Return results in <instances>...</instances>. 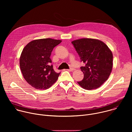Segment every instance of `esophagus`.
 Here are the masks:
<instances>
[{
	"label": "esophagus",
	"mask_w": 132,
	"mask_h": 132,
	"mask_svg": "<svg viewBox=\"0 0 132 132\" xmlns=\"http://www.w3.org/2000/svg\"><path fill=\"white\" fill-rule=\"evenodd\" d=\"M67 70H68V71H73V70H74V68H70V69H66Z\"/></svg>",
	"instance_id": "34e87169"
}]
</instances>
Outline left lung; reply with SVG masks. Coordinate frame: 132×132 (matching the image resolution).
<instances>
[{
	"instance_id": "obj_1",
	"label": "left lung",
	"mask_w": 132,
	"mask_h": 132,
	"mask_svg": "<svg viewBox=\"0 0 132 132\" xmlns=\"http://www.w3.org/2000/svg\"><path fill=\"white\" fill-rule=\"evenodd\" d=\"M85 66L80 67L83 79L77 82L86 90L100 87L109 78L113 66V54L102 41L83 38L71 42Z\"/></svg>"
}]
</instances>
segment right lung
<instances>
[{
    "label": "right lung",
    "instance_id": "add662e5",
    "mask_svg": "<svg viewBox=\"0 0 132 132\" xmlns=\"http://www.w3.org/2000/svg\"><path fill=\"white\" fill-rule=\"evenodd\" d=\"M62 42L50 38L35 40L23 49L20 57V67L27 82L36 89L51 87L58 79L50 59L53 48Z\"/></svg>",
    "mask_w": 132,
    "mask_h": 132
}]
</instances>
